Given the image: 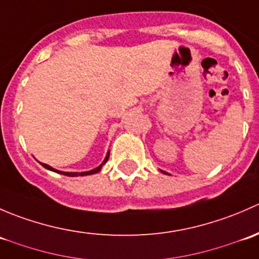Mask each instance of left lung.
Returning a JSON list of instances; mask_svg holds the SVG:
<instances>
[{
  "label": "left lung",
  "instance_id": "obj_1",
  "mask_svg": "<svg viewBox=\"0 0 259 259\" xmlns=\"http://www.w3.org/2000/svg\"><path fill=\"white\" fill-rule=\"evenodd\" d=\"M161 171H163V170H161ZM163 173H165V171H163ZM165 174H168V173H165Z\"/></svg>",
  "mask_w": 259,
  "mask_h": 259
}]
</instances>
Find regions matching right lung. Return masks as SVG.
<instances>
[{
    "instance_id": "1",
    "label": "right lung",
    "mask_w": 259,
    "mask_h": 259,
    "mask_svg": "<svg viewBox=\"0 0 259 259\" xmlns=\"http://www.w3.org/2000/svg\"><path fill=\"white\" fill-rule=\"evenodd\" d=\"M109 155H110V150H109L108 153H106L105 159H104L103 163H101L100 165L96 166V168H95V169H93V170H89V171H81V173H77V171H61V170H57V169H54V168H52V166L48 165V164H44V163H40V164H41V165L44 166V168L49 169V170H51V171H55V173L62 174V176H67V177H83V176H91V174L99 173V171L101 170V168H103L104 164H105L106 161H108Z\"/></svg>"
}]
</instances>
